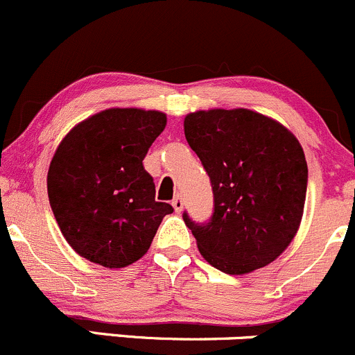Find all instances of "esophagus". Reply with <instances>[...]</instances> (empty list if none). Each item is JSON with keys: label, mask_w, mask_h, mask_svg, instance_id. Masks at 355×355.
I'll use <instances>...</instances> for the list:
<instances>
[{"label": "esophagus", "mask_w": 355, "mask_h": 355, "mask_svg": "<svg viewBox=\"0 0 355 355\" xmlns=\"http://www.w3.org/2000/svg\"><path fill=\"white\" fill-rule=\"evenodd\" d=\"M182 196L181 195H176L174 196V200H173V207H174V210L176 211H181L182 210Z\"/></svg>", "instance_id": "34e87169"}]
</instances>
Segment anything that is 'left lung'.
<instances>
[{
  "mask_svg": "<svg viewBox=\"0 0 355 355\" xmlns=\"http://www.w3.org/2000/svg\"><path fill=\"white\" fill-rule=\"evenodd\" d=\"M184 135L214 191L208 222L182 214L200 253L229 275L272 263L294 239L304 210L308 164L297 138L250 109L191 112Z\"/></svg>",
  "mask_w": 355,
  "mask_h": 355,
  "instance_id": "obj_1",
  "label": "left lung"
}]
</instances>
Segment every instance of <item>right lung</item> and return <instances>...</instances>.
Returning <instances> with one entry per match:
<instances>
[{
  "label": "right lung",
  "instance_id": "right-lung-1",
  "mask_svg": "<svg viewBox=\"0 0 355 355\" xmlns=\"http://www.w3.org/2000/svg\"><path fill=\"white\" fill-rule=\"evenodd\" d=\"M164 112L107 109L76 124L51 160L47 195L69 246L89 261L123 268L150 248L174 208L157 202L144 159L166 128Z\"/></svg>",
  "mask_w": 355,
  "mask_h": 355
}]
</instances>
